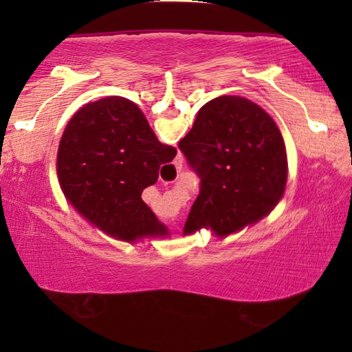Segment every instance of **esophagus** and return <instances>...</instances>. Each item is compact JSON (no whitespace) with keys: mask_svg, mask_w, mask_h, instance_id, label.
<instances>
[{"mask_svg":"<svg viewBox=\"0 0 352 352\" xmlns=\"http://www.w3.org/2000/svg\"><path fill=\"white\" fill-rule=\"evenodd\" d=\"M176 168H177V166H176ZM179 168H181V166H179Z\"/></svg>","mask_w":352,"mask_h":352,"instance_id":"obj_1","label":"esophagus"}]
</instances>
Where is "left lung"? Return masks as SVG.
Wrapping results in <instances>:
<instances>
[{"label": "left lung", "mask_w": 352, "mask_h": 352, "mask_svg": "<svg viewBox=\"0 0 352 352\" xmlns=\"http://www.w3.org/2000/svg\"><path fill=\"white\" fill-rule=\"evenodd\" d=\"M179 151L200 177L187 234L200 228L232 234L271 213L285 189L282 134L259 105L245 98L221 96L206 102L179 141Z\"/></svg>", "instance_id": "left-lung-1"}]
</instances>
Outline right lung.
Masks as SVG:
<instances>
[{
	"instance_id": "1",
	"label": "right lung",
	"mask_w": 352,
	"mask_h": 352,
	"mask_svg": "<svg viewBox=\"0 0 352 352\" xmlns=\"http://www.w3.org/2000/svg\"><path fill=\"white\" fill-rule=\"evenodd\" d=\"M176 157L131 100L104 98L80 109L57 152V176L72 205L112 237L134 242L166 228L141 199L158 170Z\"/></svg>"
}]
</instances>
